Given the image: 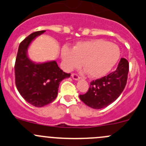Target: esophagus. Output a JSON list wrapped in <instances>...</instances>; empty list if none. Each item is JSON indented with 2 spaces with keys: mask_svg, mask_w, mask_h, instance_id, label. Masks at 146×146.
Segmentation results:
<instances>
[{
  "mask_svg": "<svg viewBox=\"0 0 146 146\" xmlns=\"http://www.w3.org/2000/svg\"><path fill=\"white\" fill-rule=\"evenodd\" d=\"M71 76H72V78H73V80H80V77H79V76H78L77 74H75V73H73V74L71 75Z\"/></svg>",
  "mask_w": 146,
  "mask_h": 146,
  "instance_id": "1",
  "label": "esophagus"
}]
</instances>
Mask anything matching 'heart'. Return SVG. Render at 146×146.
<instances>
[{
	"instance_id": "heart-1",
	"label": "heart",
	"mask_w": 146,
	"mask_h": 146,
	"mask_svg": "<svg viewBox=\"0 0 146 146\" xmlns=\"http://www.w3.org/2000/svg\"><path fill=\"white\" fill-rule=\"evenodd\" d=\"M121 58V50L116 44L103 39L78 42L73 49H61L63 68L70 71L82 66L89 77L101 78L113 70Z\"/></svg>"
}]
</instances>
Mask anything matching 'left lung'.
<instances>
[{"mask_svg":"<svg viewBox=\"0 0 146 146\" xmlns=\"http://www.w3.org/2000/svg\"><path fill=\"white\" fill-rule=\"evenodd\" d=\"M129 63L121 58L116 70L100 79L93 80L86 94L80 99L89 107L101 109L113 103L120 96L126 85Z\"/></svg>","mask_w":146,"mask_h":146,"instance_id":"obj_1","label":"left lung"}]
</instances>
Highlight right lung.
Returning a JSON list of instances; mask_svg holds the SVG:
<instances>
[{
  "label": "right lung",
  "mask_w": 146,
  "mask_h": 146,
  "mask_svg": "<svg viewBox=\"0 0 146 146\" xmlns=\"http://www.w3.org/2000/svg\"><path fill=\"white\" fill-rule=\"evenodd\" d=\"M45 32L33 33L20 43L15 64L17 89L28 103L35 107H43L54 101L60 83L70 76L58 67L56 60L35 63L28 57L30 45Z\"/></svg>",
  "instance_id": "right-lung-1"
}]
</instances>
